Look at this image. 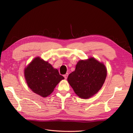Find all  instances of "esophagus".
Segmentation results:
<instances>
[{
    "label": "esophagus",
    "instance_id": "1",
    "mask_svg": "<svg viewBox=\"0 0 133 133\" xmlns=\"http://www.w3.org/2000/svg\"><path fill=\"white\" fill-rule=\"evenodd\" d=\"M68 76V73H66L65 75H64V78H65V79H67Z\"/></svg>",
    "mask_w": 133,
    "mask_h": 133
}]
</instances>
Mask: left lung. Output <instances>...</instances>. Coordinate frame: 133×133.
<instances>
[{
  "label": "left lung",
  "mask_w": 133,
  "mask_h": 133,
  "mask_svg": "<svg viewBox=\"0 0 133 133\" xmlns=\"http://www.w3.org/2000/svg\"><path fill=\"white\" fill-rule=\"evenodd\" d=\"M105 66L94 58L79 60L75 71L68 77V82L80 98L88 99L97 93L105 82Z\"/></svg>",
  "instance_id": "1"
}]
</instances>
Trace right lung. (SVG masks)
Here are the masks:
<instances>
[{"mask_svg":"<svg viewBox=\"0 0 133 133\" xmlns=\"http://www.w3.org/2000/svg\"><path fill=\"white\" fill-rule=\"evenodd\" d=\"M24 76L30 89L42 97L52 93L57 84L64 79L57 69L39 57L34 58L25 68Z\"/></svg>","mask_w":133,"mask_h":133,"instance_id":"1","label":"right lung"}]
</instances>
